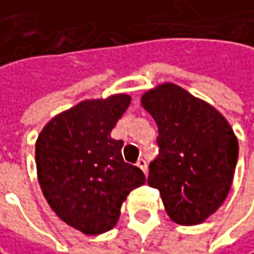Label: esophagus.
<instances>
[{"label":"esophagus","instance_id":"1","mask_svg":"<svg viewBox=\"0 0 254 254\" xmlns=\"http://www.w3.org/2000/svg\"><path fill=\"white\" fill-rule=\"evenodd\" d=\"M136 166H138L144 173H147V161H145V158H139L138 163H136Z\"/></svg>","mask_w":254,"mask_h":254}]
</instances>
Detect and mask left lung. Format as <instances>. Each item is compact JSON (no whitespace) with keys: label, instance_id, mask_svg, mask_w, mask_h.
Instances as JSON below:
<instances>
[{"label":"left lung","instance_id":"obj_1","mask_svg":"<svg viewBox=\"0 0 254 254\" xmlns=\"http://www.w3.org/2000/svg\"><path fill=\"white\" fill-rule=\"evenodd\" d=\"M158 127V155L148 185L160 190L174 222L196 225L214 214L230 192L239 142L228 122L208 103L176 84L142 96Z\"/></svg>","mask_w":254,"mask_h":254}]
</instances>
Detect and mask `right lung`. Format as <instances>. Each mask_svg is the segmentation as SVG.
Segmentation results:
<instances>
[{"instance_id": "add662e5", "label": "right lung", "mask_w": 254, "mask_h": 254, "mask_svg": "<svg viewBox=\"0 0 254 254\" xmlns=\"http://www.w3.org/2000/svg\"><path fill=\"white\" fill-rule=\"evenodd\" d=\"M130 103L127 94L85 100L54 118L36 142L40 189L59 218L96 236L112 230L129 192L145 176L122 157L124 141L110 136Z\"/></svg>"}]
</instances>
